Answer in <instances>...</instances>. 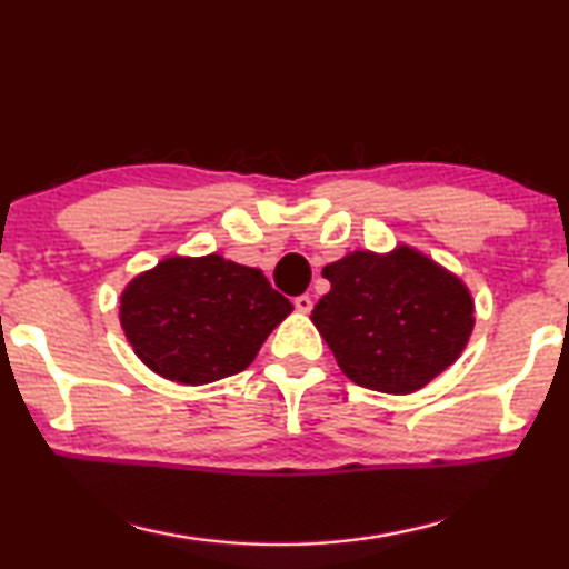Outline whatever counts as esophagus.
Returning a JSON list of instances; mask_svg holds the SVG:
<instances>
[{
  "instance_id": "esophagus-1",
  "label": "esophagus",
  "mask_w": 569,
  "mask_h": 569,
  "mask_svg": "<svg viewBox=\"0 0 569 569\" xmlns=\"http://www.w3.org/2000/svg\"><path fill=\"white\" fill-rule=\"evenodd\" d=\"M295 307L300 312H310L312 310V297L310 295H300V297H295Z\"/></svg>"
}]
</instances>
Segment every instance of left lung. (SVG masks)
I'll use <instances>...</instances> for the list:
<instances>
[{
  "label": "left lung",
  "instance_id": "8db88e82",
  "mask_svg": "<svg viewBox=\"0 0 569 569\" xmlns=\"http://www.w3.org/2000/svg\"><path fill=\"white\" fill-rule=\"evenodd\" d=\"M332 290L312 322L355 385L407 395L447 370L470 340L467 287L410 247L355 252L322 269Z\"/></svg>",
  "mask_w": 569,
  "mask_h": 569
}]
</instances>
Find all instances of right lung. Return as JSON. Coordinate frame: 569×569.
I'll return each instance as SVG.
<instances>
[{
  "label": "right lung",
  "instance_id": "obj_1",
  "mask_svg": "<svg viewBox=\"0 0 569 569\" xmlns=\"http://www.w3.org/2000/svg\"><path fill=\"white\" fill-rule=\"evenodd\" d=\"M290 312L292 302L259 269L207 254L169 257L134 277L119 322L149 370L204 385L247 370Z\"/></svg>",
  "mask_w": 569,
  "mask_h": 569
}]
</instances>
